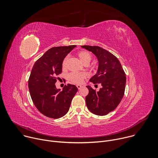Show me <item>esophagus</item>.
<instances>
[{"mask_svg":"<svg viewBox=\"0 0 158 158\" xmlns=\"http://www.w3.org/2000/svg\"><path fill=\"white\" fill-rule=\"evenodd\" d=\"M82 85H77V89H81V88H82Z\"/></svg>","mask_w":158,"mask_h":158,"instance_id":"obj_1","label":"esophagus"}]
</instances>
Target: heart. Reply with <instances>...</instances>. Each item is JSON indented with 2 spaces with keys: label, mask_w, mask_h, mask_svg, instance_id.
Masks as SVG:
<instances>
[{
  "label": "heart",
  "mask_w": 158,
  "mask_h": 158,
  "mask_svg": "<svg viewBox=\"0 0 158 158\" xmlns=\"http://www.w3.org/2000/svg\"><path fill=\"white\" fill-rule=\"evenodd\" d=\"M77 56L79 57L81 62L85 64H89L90 62L92 60V56L88 51H82L77 53ZM69 59V56H66L62 62V67L65 68L67 67V61ZM87 74L85 73H77V72H72L70 73L67 75V79L68 80L74 83L77 84H80L82 83L84 79L86 78Z\"/></svg>",
  "instance_id": "1"
}]
</instances>
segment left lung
<instances>
[{"label":"left lung","mask_w":158,"mask_h":158,"mask_svg":"<svg viewBox=\"0 0 158 158\" xmlns=\"http://www.w3.org/2000/svg\"><path fill=\"white\" fill-rule=\"evenodd\" d=\"M81 48L92 52L97 57L98 71L89 81L102 85L97 92L91 86H86L89 89L85 97L86 106L96 115H107L117 107L124 96L125 73L118 58L109 51L99 46H81Z\"/></svg>","instance_id":"left-lung-1"}]
</instances>
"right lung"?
<instances>
[{
  "label": "right lung",
  "mask_w": 158,
  "mask_h": 158,
  "mask_svg": "<svg viewBox=\"0 0 158 158\" xmlns=\"http://www.w3.org/2000/svg\"><path fill=\"white\" fill-rule=\"evenodd\" d=\"M76 46L51 48L34 64L28 81L32 100L42 114L59 119L69 111L71 101L78 91L68 84L60 91L55 85L57 76L62 73V62Z\"/></svg>",
  "instance_id": "right-lung-1"
}]
</instances>
